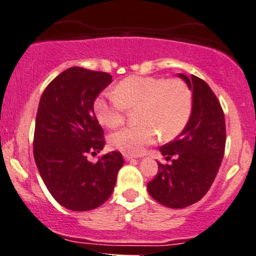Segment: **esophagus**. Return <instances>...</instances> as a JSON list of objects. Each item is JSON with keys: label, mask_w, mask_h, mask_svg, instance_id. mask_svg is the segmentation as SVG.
I'll list each match as a JSON object with an SVG mask.
<instances>
[{"label": "esophagus", "mask_w": 256, "mask_h": 256, "mask_svg": "<svg viewBox=\"0 0 256 256\" xmlns=\"http://www.w3.org/2000/svg\"><path fill=\"white\" fill-rule=\"evenodd\" d=\"M124 158H125L126 162H130V160H135V158L130 154H124Z\"/></svg>", "instance_id": "esophagus-1"}]
</instances>
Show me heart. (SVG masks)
Wrapping results in <instances>:
<instances>
[{
  "mask_svg": "<svg viewBox=\"0 0 256 256\" xmlns=\"http://www.w3.org/2000/svg\"><path fill=\"white\" fill-rule=\"evenodd\" d=\"M114 98L96 96L93 112L106 128H115L124 119L125 110L136 109V122L116 130L109 136L110 146L126 153L141 154L157 140L176 137L188 125L192 115V98L182 80L157 77L130 76L112 90Z\"/></svg>",
  "mask_w": 256,
  "mask_h": 256,
  "instance_id": "heart-1",
  "label": "heart"
}]
</instances>
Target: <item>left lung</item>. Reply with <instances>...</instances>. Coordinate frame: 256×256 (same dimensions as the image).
Masks as SVG:
<instances>
[{
  "label": "left lung",
  "instance_id": "8db88e82",
  "mask_svg": "<svg viewBox=\"0 0 256 256\" xmlns=\"http://www.w3.org/2000/svg\"><path fill=\"white\" fill-rule=\"evenodd\" d=\"M192 92L188 125L174 141L160 148L170 164L158 163V173L147 184L150 195L170 208H184L200 201L217 176L226 146L224 114L205 80L176 74Z\"/></svg>",
  "mask_w": 256,
  "mask_h": 256
}]
</instances>
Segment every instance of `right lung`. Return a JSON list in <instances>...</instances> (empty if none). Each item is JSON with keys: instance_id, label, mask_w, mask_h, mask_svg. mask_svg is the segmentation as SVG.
<instances>
[{"instance_id": "1", "label": "right lung", "mask_w": 256, "mask_h": 256, "mask_svg": "<svg viewBox=\"0 0 256 256\" xmlns=\"http://www.w3.org/2000/svg\"><path fill=\"white\" fill-rule=\"evenodd\" d=\"M112 83L106 72L71 67L58 74L40 98L34 132V160L52 198L72 211H90L110 198L120 152L87 160L104 148L103 128L93 112L98 94Z\"/></svg>"}]
</instances>
